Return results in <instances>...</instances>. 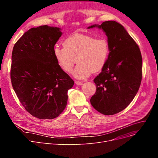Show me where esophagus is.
I'll return each instance as SVG.
<instances>
[{
  "label": "esophagus",
  "mask_w": 158,
  "mask_h": 158,
  "mask_svg": "<svg viewBox=\"0 0 158 158\" xmlns=\"http://www.w3.org/2000/svg\"><path fill=\"white\" fill-rule=\"evenodd\" d=\"M75 82H76V84L77 85H79V86H81V85H83V83H82V82H80V81H75Z\"/></svg>",
  "instance_id": "1"
}]
</instances>
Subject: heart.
<instances>
[{
    "instance_id": "b5f03b06",
    "label": "heart",
    "mask_w": 158,
    "mask_h": 158,
    "mask_svg": "<svg viewBox=\"0 0 158 158\" xmlns=\"http://www.w3.org/2000/svg\"><path fill=\"white\" fill-rule=\"evenodd\" d=\"M53 54L58 64L67 73L72 72L76 58L78 64L73 76L85 79L92 72H97L104 67L109 56L110 46L105 39L77 33L66 38L64 46L54 45Z\"/></svg>"
}]
</instances>
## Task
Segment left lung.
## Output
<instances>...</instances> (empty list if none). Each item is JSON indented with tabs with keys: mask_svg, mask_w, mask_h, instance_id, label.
Listing matches in <instances>:
<instances>
[{
	"mask_svg": "<svg viewBox=\"0 0 158 158\" xmlns=\"http://www.w3.org/2000/svg\"><path fill=\"white\" fill-rule=\"evenodd\" d=\"M94 27L106 33L110 54L102 72L94 80L97 89L90 102L99 113L112 115L127 107L138 92L142 78V54L120 23L106 21L88 29Z\"/></svg>",
	"mask_w": 158,
	"mask_h": 158,
	"instance_id": "1",
	"label": "left lung"
}]
</instances>
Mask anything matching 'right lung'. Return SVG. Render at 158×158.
I'll use <instances>...</instances> for the list:
<instances>
[{
    "label": "right lung",
    "mask_w": 158,
    "mask_h": 158,
    "mask_svg": "<svg viewBox=\"0 0 158 158\" xmlns=\"http://www.w3.org/2000/svg\"><path fill=\"white\" fill-rule=\"evenodd\" d=\"M61 35L59 27H33L24 33L13 49V88L24 108L39 119L57 117L66 107L68 90L74 84L53 54Z\"/></svg>",
    "instance_id": "1"
}]
</instances>
